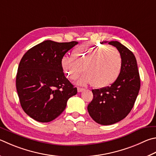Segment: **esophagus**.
I'll list each match as a JSON object with an SVG mask.
<instances>
[{
  "instance_id": "obj_1",
  "label": "esophagus",
  "mask_w": 156,
  "mask_h": 156,
  "mask_svg": "<svg viewBox=\"0 0 156 156\" xmlns=\"http://www.w3.org/2000/svg\"><path fill=\"white\" fill-rule=\"evenodd\" d=\"M77 90H78V92H82V91H83V90H84V89H83V88H80V87H78L77 88Z\"/></svg>"
}]
</instances>
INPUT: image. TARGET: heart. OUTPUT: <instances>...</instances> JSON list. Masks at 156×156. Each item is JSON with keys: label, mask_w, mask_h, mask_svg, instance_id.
Returning a JSON list of instances; mask_svg holds the SVG:
<instances>
[{"label": "heart", "mask_w": 156, "mask_h": 156, "mask_svg": "<svg viewBox=\"0 0 156 156\" xmlns=\"http://www.w3.org/2000/svg\"><path fill=\"white\" fill-rule=\"evenodd\" d=\"M61 66L67 77L74 80L84 71L79 84H92L104 88L114 83L120 74L122 60L119 50L112 46L85 43L73 50L72 57L65 56Z\"/></svg>", "instance_id": "obj_1"}]
</instances>
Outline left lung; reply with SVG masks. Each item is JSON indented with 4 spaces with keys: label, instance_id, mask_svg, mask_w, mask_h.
I'll return each mask as SVG.
<instances>
[{
    "label": "left lung",
    "instance_id": "obj_1",
    "mask_svg": "<svg viewBox=\"0 0 156 156\" xmlns=\"http://www.w3.org/2000/svg\"><path fill=\"white\" fill-rule=\"evenodd\" d=\"M108 44L117 48L121 55L122 66L120 74L110 87L93 89V100L87 106L90 117L96 123L104 126L117 123L129 114L140 87L139 72L134 54L117 41Z\"/></svg>",
    "mask_w": 156,
    "mask_h": 156
}]
</instances>
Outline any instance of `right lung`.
<instances>
[{
  "label": "right lung",
  "mask_w": 156,
  "mask_h": 156,
  "mask_svg": "<svg viewBox=\"0 0 156 156\" xmlns=\"http://www.w3.org/2000/svg\"><path fill=\"white\" fill-rule=\"evenodd\" d=\"M77 41H44L22 56L16 76V89L24 111L33 119L50 122L64 111L77 93L61 66V58Z\"/></svg>",
  "instance_id": "right-lung-1"
}]
</instances>
